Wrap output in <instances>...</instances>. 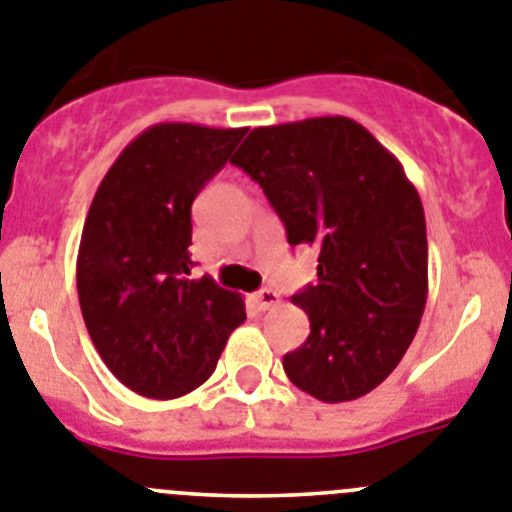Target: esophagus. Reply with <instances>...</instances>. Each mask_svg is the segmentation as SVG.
I'll return each mask as SVG.
<instances>
[{"instance_id":"esophagus-1","label":"esophagus","mask_w":512,"mask_h":512,"mask_svg":"<svg viewBox=\"0 0 512 512\" xmlns=\"http://www.w3.org/2000/svg\"><path fill=\"white\" fill-rule=\"evenodd\" d=\"M279 302H281V297L274 292V289H261V292L253 294V304H256L259 309H271V307H276Z\"/></svg>"}]
</instances>
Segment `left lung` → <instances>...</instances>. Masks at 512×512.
<instances>
[{
  "label": "left lung",
  "instance_id": "obj_1",
  "mask_svg": "<svg viewBox=\"0 0 512 512\" xmlns=\"http://www.w3.org/2000/svg\"><path fill=\"white\" fill-rule=\"evenodd\" d=\"M231 162L259 182L289 246L317 251V284L292 297L309 337L284 373L325 403L365 396L406 355L429 292L424 205L403 164L348 116L259 126Z\"/></svg>",
  "mask_w": 512,
  "mask_h": 512
}]
</instances>
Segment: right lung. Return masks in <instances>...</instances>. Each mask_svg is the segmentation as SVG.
I'll return each mask as SVG.
<instances>
[{
    "instance_id": "1",
    "label": "right lung",
    "mask_w": 512,
    "mask_h": 512,
    "mask_svg": "<svg viewBox=\"0 0 512 512\" xmlns=\"http://www.w3.org/2000/svg\"><path fill=\"white\" fill-rule=\"evenodd\" d=\"M246 129L164 121L126 144L83 223L75 281L86 330L139 396L177 398L213 375L246 320L241 294L192 279V200Z\"/></svg>"
}]
</instances>
